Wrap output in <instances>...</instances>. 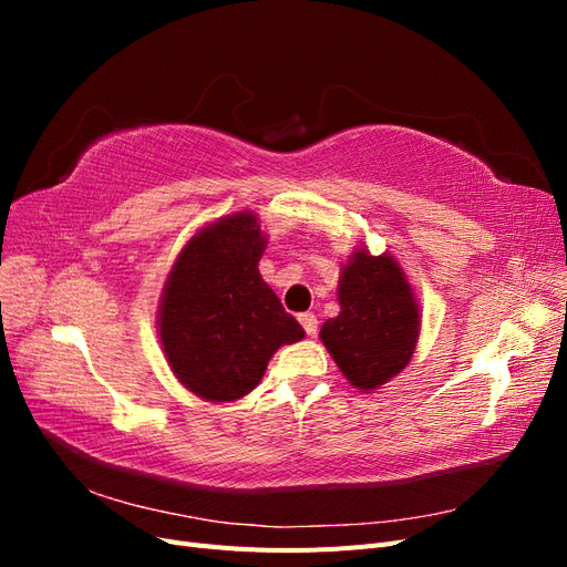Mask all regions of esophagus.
Wrapping results in <instances>:
<instances>
[{
	"mask_svg": "<svg viewBox=\"0 0 567 567\" xmlns=\"http://www.w3.org/2000/svg\"><path fill=\"white\" fill-rule=\"evenodd\" d=\"M298 321H300V326H302L307 336H315V333H317V329H319V321H317V317H315L312 312H302V315H298Z\"/></svg>",
	"mask_w": 567,
	"mask_h": 567,
	"instance_id": "1",
	"label": "esophagus"
}]
</instances>
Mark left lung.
<instances>
[{
  "instance_id": "obj_1",
  "label": "left lung",
  "mask_w": 567,
  "mask_h": 567,
  "mask_svg": "<svg viewBox=\"0 0 567 567\" xmlns=\"http://www.w3.org/2000/svg\"><path fill=\"white\" fill-rule=\"evenodd\" d=\"M340 315L326 319L321 342L342 375L371 392L392 381L416 350L421 317L402 267L392 255L357 248L338 281Z\"/></svg>"
}]
</instances>
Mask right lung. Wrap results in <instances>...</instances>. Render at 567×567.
<instances>
[{
    "instance_id": "add662e5",
    "label": "right lung",
    "mask_w": 567,
    "mask_h": 567,
    "mask_svg": "<svg viewBox=\"0 0 567 567\" xmlns=\"http://www.w3.org/2000/svg\"><path fill=\"white\" fill-rule=\"evenodd\" d=\"M267 238L246 210L188 241L165 281L158 331L169 369L205 402H234L265 375L271 354L305 338L257 262Z\"/></svg>"
}]
</instances>
